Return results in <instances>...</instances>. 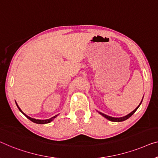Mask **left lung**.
I'll use <instances>...</instances> for the list:
<instances>
[{
  "label": "left lung",
  "mask_w": 158,
  "mask_h": 158,
  "mask_svg": "<svg viewBox=\"0 0 158 158\" xmlns=\"http://www.w3.org/2000/svg\"><path fill=\"white\" fill-rule=\"evenodd\" d=\"M142 102H143V100L141 101V102H140V103H139V105L137 106V107L135 108V110H133L132 112H130V114H128L127 115H126V116H124V117H112L108 116V115H106V114H103V113H102V112H99V114H100L101 115H102V116H103L104 117H105L106 119H107L108 120L112 121V122H117V123H119V122H123V121L126 120V119H127L128 118H130V117L131 116H132V115L133 114H134V113H135V112H136L137 109L139 108V106H140Z\"/></svg>",
  "instance_id": "8db88e82"
}]
</instances>
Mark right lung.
I'll return each instance as SVG.
<instances>
[{
	"label": "right lung",
	"mask_w": 158,
	"mask_h": 158,
	"mask_svg": "<svg viewBox=\"0 0 158 158\" xmlns=\"http://www.w3.org/2000/svg\"><path fill=\"white\" fill-rule=\"evenodd\" d=\"M15 104H16V106H18V108H19V110H20V112H21L22 113H23V114L25 115V116L27 117V118L28 119H30L31 121H32L33 123H36V124H47V123H50L51 122H52L53 120H54V119L56 118V117L58 116V115L59 114H57V115H55L54 117H52V118H50V119H34V118H32V117H28V115H26L25 113H23V112H22V110H21V109H20V107L19 106V105H18V104L16 103V102H15Z\"/></svg>",
	"instance_id": "1"
}]
</instances>
